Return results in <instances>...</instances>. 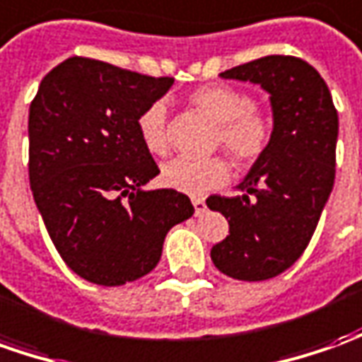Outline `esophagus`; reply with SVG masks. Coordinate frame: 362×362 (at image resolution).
<instances>
[{
  "label": "esophagus",
  "instance_id": "esophagus-1",
  "mask_svg": "<svg viewBox=\"0 0 362 362\" xmlns=\"http://www.w3.org/2000/svg\"><path fill=\"white\" fill-rule=\"evenodd\" d=\"M192 204H194V214L198 218L206 214V202H204V198H192Z\"/></svg>",
  "mask_w": 362,
  "mask_h": 362
}]
</instances>
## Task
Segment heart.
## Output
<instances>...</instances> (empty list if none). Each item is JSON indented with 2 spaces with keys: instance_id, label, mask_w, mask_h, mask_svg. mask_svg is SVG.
I'll return each instance as SVG.
<instances>
[{
  "instance_id": "obj_1",
  "label": "heart",
  "mask_w": 362,
  "mask_h": 362,
  "mask_svg": "<svg viewBox=\"0 0 362 362\" xmlns=\"http://www.w3.org/2000/svg\"><path fill=\"white\" fill-rule=\"evenodd\" d=\"M190 103L214 122V146L223 148L240 168H252L264 160L275 136V120L269 110L253 105L252 93L233 85H204L190 93ZM136 130L142 146L154 156H164L170 150L166 107L152 103L136 119ZM232 166L226 156L208 158H174L162 166L160 180L166 188L200 196L222 186L230 178Z\"/></svg>"
}]
</instances>
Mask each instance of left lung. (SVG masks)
<instances>
[{
	"label": "left lung",
	"instance_id": "obj_1",
	"mask_svg": "<svg viewBox=\"0 0 362 362\" xmlns=\"http://www.w3.org/2000/svg\"><path fill=\"white\" fill-rule=\"evenodd\" d=\"M272 95L275 136L264 160L238 186L206 204L226 216L230 235L212 247L214 265L240 281H264L301 257L335 182L339 117L323 77L307 61L267 55L220 73Z\"/></svg>",
	"mask_w": 362,
	"mask_h": 362
}]
</instances>
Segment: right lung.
Listing matches in <instances>:
<instances>
[{
  "mask_svg": "<svg viewBox=\"0 0 362 362\" xmlns=\"http://www.w3.org/2000/svg\"><path fill=\"white\" fill-rule=\"evenodd\" d=\"M172 83L69 57L31 100L33 200L63 262L90 284L112 287L150 274L172 226L194 214L182 192L142 190L160 170L136 119Z\"/></svg>",
  "mask_w": 362,
  "mask_h": 362,
  "instance_id": "right-lung-1",
  "label": "right lung"
}]
</instances>
